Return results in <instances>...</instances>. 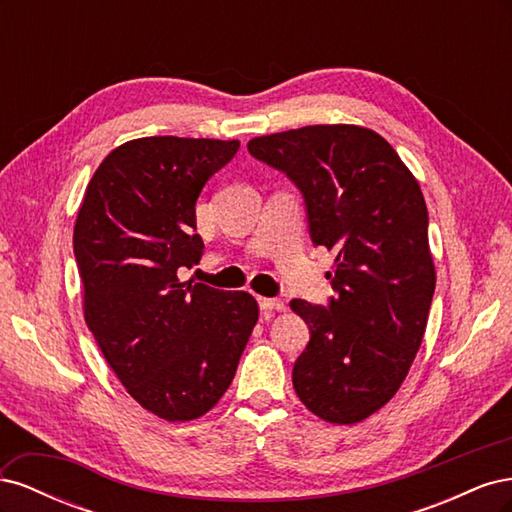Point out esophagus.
<instances>
[{
	"mask_svg": "<svg viewBox=\"0 0 512 512\" xmlns=\"http://www.w3.org/2000/svg\"><path fill=\"white\" fill-rule=\"evenodd\" d=\"M258 305H260L262 312H284V309H286L284 301H280V299H265V297H260V299H258Z\"/></svg>",
	"mask_w": 512,
	"mask_h": 512,
	"instance_id": "34e87169",
	"label": "esophagus"
}]
</instances>
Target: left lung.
Here are the masks:
<instances>
[{
    "mask_svg": "<svg viewBox=\"0 0 512 512\" xmlns=\"http://www.w3.org/2000/svg\"><path fill=\"white\" fill-rule=\"evenodd\" d=\"M247 151L297 185L314 245L337 254L329 305L290 301L312 333L294 391L322 421L359 423L399 391L425 335L436 269L423 192L397 151L361 126L258 136Z\"/></svg>",
    "mask_w": 512,
    "mask_h": 512,
    "instance_id": "left-lung-1",
    "label": "left lung"
}]
</instances>
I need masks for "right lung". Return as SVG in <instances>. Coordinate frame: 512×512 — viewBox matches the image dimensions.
Here are the masks:
<instances>
[{
  "instance_id": "add662e5",
  "label": "right lung",
  "mask_w": 512,
  "mask_h": 512,
  "mask_svg": "<svg viewBox=\"0 0 512 512\" xmlns=\"http://www.w3.org/2000/svg\"><path fill=\"white\" fill-rule=\"evenodd\" d=\"M239 141L147 136L113 149L74 224L89 331L126 391L164 421L226 393L258 320L250 292L181 282L203 256L196 200Z\"/></svg>"
}]
</instances>
